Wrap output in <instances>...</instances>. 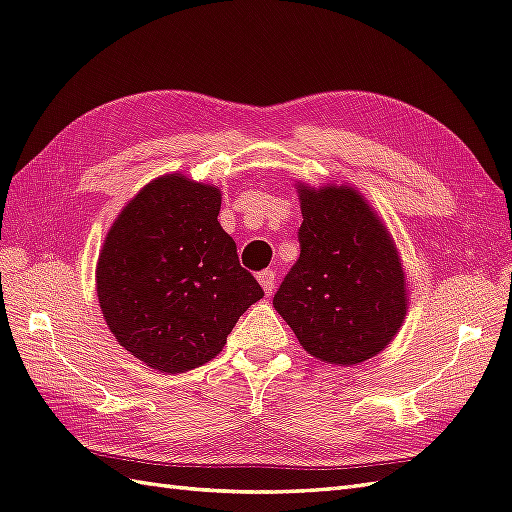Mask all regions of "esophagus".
<instances>
[{
  "mask_svg": "<svg viewBox=\"0 0 512 512\" xmlns=\"http://www.w3.org/2000/svg\"><path fill=\"white\" fill-rule=\"evenodd\" d=\"M258 282H260V286H263V291H265L267 295H271L273 289H276V271H273V269L260 271V273H258Z\"/></svg>",
  "mask_w": 512,
  "mask_h": 512,
  "instance_id": "1",
  "label": "esophagus"
}]
</instances>
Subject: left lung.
Instances as JSON below:
<instances>
[{
    "label": "left lung",
    "mask_w": 512,
    "mask_h": 512,
    "mask_svg": "<svg viewBox=\"0 0 512 512\" xmlns=\"http://www.w3.org/2000/svg\"><path fill=\"white\" fill-rule=\"evenodd\" d=\"M299 258L273 297L304 350L323 363L358 365L402 328L408 293L395 243L350 186L299 184Z\"/></svg>",
    "instance_id": "obj_1"
}]
</instances>
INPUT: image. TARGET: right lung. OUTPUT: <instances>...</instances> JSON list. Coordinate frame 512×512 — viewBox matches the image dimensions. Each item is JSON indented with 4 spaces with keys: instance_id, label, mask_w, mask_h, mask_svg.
<instances>
[{
    "instance_id": "1",
    "label": "right lung",
    "mask_w": 512,
    "mask_h": 512,
    "mask_svg": "<svg viewBox=\"0 0 512 512\" xmlns=\"http://www.w3.org/2000/svg\"><path fill=\"white\" fill-rule=\"evenodd\" d=\"M221 193L169 173L121 210L97 263L110 332L147 367L184 373L215 358L265 291L217 221Z\"/></svg>"
}]
</instances>
